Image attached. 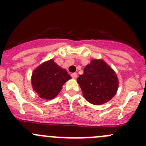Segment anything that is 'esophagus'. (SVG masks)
I'll list each match as a JSON object with an SVG mask.
<instances>
[{
  "mask_svg": "<svg viewBox=\"0 0 146 146\" xmlns=\"http://www.w3.org/2000/svg\"><path fill=\"white\" fill-rule=\"evenodd\" d=\"M71 76H72V78L76 79V78H77V73H72V74H71Z\"/></svg>",
  "mask_w": 146,
  "mask_h": 146,
  "instance_id": "esophagus-1",
  "label": "esophagus"
}]
</instances>
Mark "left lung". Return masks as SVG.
I'll list each match as a JSON object with an SVG mask.
<instances>
[{
	"label": "left lung",
	"instance_id": "1",
	"mask_svg": "<svg viewBox=\"0 0 146 146\" xmlns=\"http://www.w3.org/2000/svg\"><path fill=\"white\" fill-rule=\"evenodd\" d=\"M85 99L93 104H104L115 95L118 81L114 71L102 60H92L77 78Z\"/></svg>",
	"mask_w": 146,
	"mask_h": 146
}]
</instances>
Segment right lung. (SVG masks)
<instances>
[{"mask_svg": "<svg viewBox=\"0 0 146 146\" xmlns=\"http://www.w3.org/2000/svg\"><path fill=\"white\" fill-rule=\"evenodd\" d=\"M71 76L62 69L53 60L45 62L35 69L31 82L33 90L42 99H52L57 96L62 86Z\"/></svg>", "mask_w": 146, "mask_h": 146, "instance_id": "right-lung-1", "label": "right lung"}]
</instances>
